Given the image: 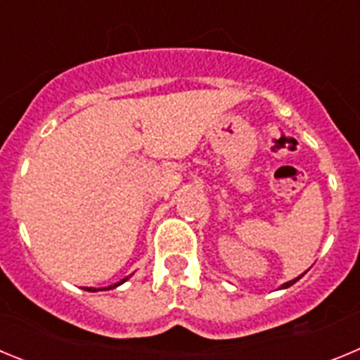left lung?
Returning <instances> with one entry per match:
<instances>
[{
  "mask_svg": "<svg viewBox=\"0 0 360 360\" xmlns=\"http://www.w3.org/2000/svg\"><path fill=\"white\" fill-rule=\"evenodd\" d=\"M301 276H303V274H301ZM301 276H299V278H295V279H292V281L285 283V285H281V288H288V287H290V285H294L295 281H299V279H301Z\"/></svg>",
  "mask_w": 360,
  "mask_h": 360,
  "instance_id": "obj_1",
  "label": "left lung"
}]
</instances>
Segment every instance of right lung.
<instances>
[{
    "instance_id": "add662e5",
    "label": "right lung",
    "mask_w": 360,
    "mask_h": 360,
    "mask_svg": "<svg viewBox=\"0 0 360 360\" xmlns=\"http://www.w3.org/2000/svg\"><path fill=\"white\" fill-rule=\"evenodd\" d=\"M128 279H129V278H124L122 281L115 283V285H113V287H108V288H115V287H119V285H122V283H124V281H128ZM86 290H88V292H97V288H86ZM98 290H101V288H98Z\"/></svg>"
}]
</instances>
